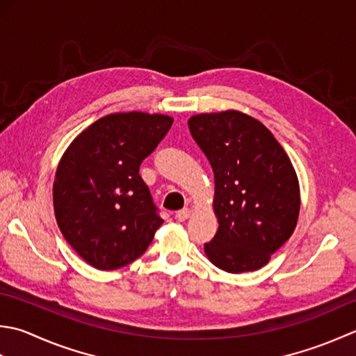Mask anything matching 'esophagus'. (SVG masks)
I'll use <instances>...</instances> for the list:
<instances>
[{
  "mask_svg": "<svg viewBox=\"0 0 356 356\" xmlns=\"http://www.w3.org/2000/svg\"><path fill=\"white\" fill-rule=\"evenodd\" d=\"M188 216H191V210H188L187 207L186 209H181V210H178L177 212V215H175V218L178 220V221H186Z\"/></svg>",
  "mask_w": 356,
  "mask_h": 356,
  "instance_id": "obj_1",
  "label": "esophagus"
}]
</instances>
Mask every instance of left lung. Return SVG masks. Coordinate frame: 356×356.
<instances>
[{
    "label": "left lung",
    "instance_id": "8db88e82",
    "mask_svg": "<svg viewBox=\"0 0 356 356\" xmlns=\"http://www.w3.org/2000/svg\"><path fill=\"white\" fill-rule=\"evenodd\" d=\"M188 129L215 175L218 230L204 252L229 273L261 269L292 236L300 213V184L272 132L238 111L200 113Z\"/></svg>",
    "mask_w": 356,
    "mask_h": 356
}]
</instances>
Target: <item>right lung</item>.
<instances>
[{"label":"right lung","instance_id":"add662e5","mask_svg":"<svg viewBox=\"0 0 356 356\" xmlns=\"http://www.w3.org/2000/svg\"><path fill=\"white\" fill-rule=\"evenodd\" d=\"M159 113H112L83 130L58 164V227L86 263L115 270L141 257L163 220L140 165L169 132Z\"/></svg>","mask_w":356,"mask_h":356}]
</instances>
